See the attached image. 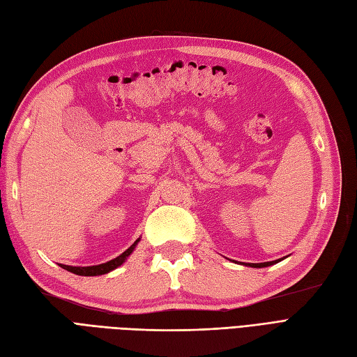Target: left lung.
Listing matches in <instances>:
<instances>
[{"label":"left lung","instance_id":"8db88e82","mask_svg":"<svg viewBox=\"0 0 357 357\" xmlns=\"http://www.w3.org/2000/svg\"><path fill=\"white\" fill-rule=\"evenodd\" d=\"M278 261H281V259H276V261H268V263H248L246 266H250V267H267V266H272Z\"/></svg>","mask_w":357,"mask_h":357}]
</instances>
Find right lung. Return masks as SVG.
<instances>
[{"instance_id":"obj_1","label":"right lung","mask_w":357,"mask_h":357,"mask_svg":"<svg viewBox=\"0 0 357 357\" xmlns=\"http://www.w3.org/2000/svg\"><path fill=\"white\" fill-rule=\"evenodd\" d=\"M138 242H139V238L130 248H128L126 250H124L121 255L111 259V261H108V263H103V264H99V266H89V267H73V266H64V264H61V267L66 268L67 272H72L75 275H81V276L105 275V273L114 271V268H117L119 266H121L124 263V259H126L132 254V250L135 249V246H137Z\"/></svg>"}]
</instances>
